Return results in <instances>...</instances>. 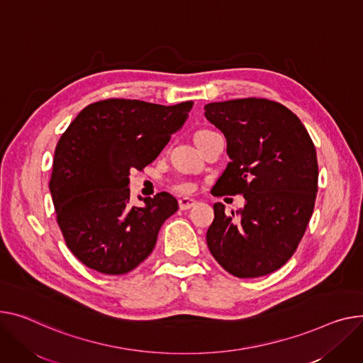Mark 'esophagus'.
Listing matches in <instances>:
<instances>
[{"label":"esophagus","instance_id":"1","mask_svg":"<svg viewBox=\"0 0 363 363\" xmlns=\"http://www.w3.org/2000/svg\"><path fill=\"white\" fill-rule=\"evenodd\" d=\"M194 204H196V201L192 200V199H186V197L179 199V208H181V210H188V208H191Z\"/></svg>","mask_w":363,"mask_h":363}]
</instances>
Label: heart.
<instances>
[{
	"instance_id": "b5f03b06",
	"label": "heart",
	"mask_w": 363,
	"mask_h": 363,
	"mask_svg": "<svg viewBox=\"0 0 363 363\" xmlns=\"http://www.w3.org/2000/svg\"><path fill=\"white\" fill-rule=\"evenodd\" d=\"M203 131H206V130H203ZM175 189L179 192H189V191H192V185L186 181H179L175 184Z\"/></svg>"
}]
</instances>
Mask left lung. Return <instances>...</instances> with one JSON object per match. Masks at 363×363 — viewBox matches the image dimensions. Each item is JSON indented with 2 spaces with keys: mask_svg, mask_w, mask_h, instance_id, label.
<instances>
[{
  "mask_svg": "<svg viewBox=\"0 0 363 363\" xmlns=\"http://www.w3.org/2000/svg\"><path fill=\"white\" fill-rule=\"evenodd\" d=\"M204 109L225 134L230 157L211 194L245 197L236 213L213 206L208 250L235 277L270 274L295 254L315 206V146L301 119L274 101L235 99Z\"/></svg>",
  "mask_w": 363,
  "mask_h": 363,
  "instance_id": "left-lung-1",
  "label": "left lung"
}]
</instances>
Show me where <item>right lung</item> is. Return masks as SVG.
<instances>
[{"instance_id":"add662e5","label":"right lung","mask_w":363,"mask_h":363,"mask_svg":"<svg viewBox=\"0 0 363 363\" xmlns=\"http://www.w3.org/2000/svg\"><path fill=\"white\" fill-rule=\"evenodd\" d=\"M194 102L163 106L105 99L86 106L61 135L50 181L68 250L89 269L125 274L146 259L163 222L178 210L167 192L130 204V171L152 163Z\"/></svg>"}]
</instances>
